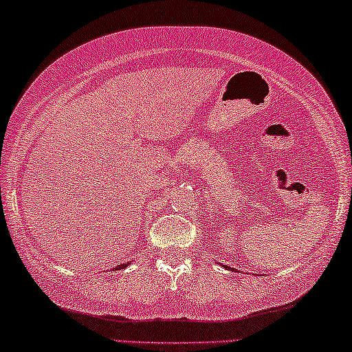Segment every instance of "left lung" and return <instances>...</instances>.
<instances>
[{"mask_svg":"<svg viewBox=\"0 0 352 352\" xmlns=\"http://www.w3.org/2000/svg\"><path fill=\"white\" fill-rule=\"evenodd\" d=\"M226 269H230V271H235V269H232V267H226Z\"/></svg>","mask_w":352,"mask_h":352,"instance_id":"8db88e82","label":"left lung"}]
</instances>
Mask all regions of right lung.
Returning a JSON list of instances; mask_svg holds the SVG:
<instances>
[{
  "mask_svg": "<svg viewBox=\"0 0 352 352\" xmlns=\"http://www.w3.org/2000/svg\"><path fill=\"white\" fill-rule=\"evenodd\" d=\"M126 266H128V264H120V266H117L115 269H117V271H120V269H124Z\"/></svg>",
  "mask_w": 352,
  "mask_h": 352,
  "instance_id": "right-lung-1",
  "label": "right lung"
}]
</instances>
